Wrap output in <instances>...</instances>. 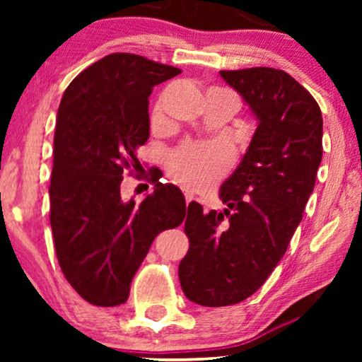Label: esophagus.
<instances>
[{"instance_id": "esophagus-1", "label": "esophagus", "mask_w": 362, "mask_h": 362, "mask_svg": "<svg viewBox=\"0 0 362 362\" xmlns=\"http://www.w3.org/2000/svg\"><path fill=\"white\" fill-rule=\"evenodd\" d=\"M185 199H186V202H191L192 199H194V194H192L191 191H185Z\"/></svg>"}]
</instances>
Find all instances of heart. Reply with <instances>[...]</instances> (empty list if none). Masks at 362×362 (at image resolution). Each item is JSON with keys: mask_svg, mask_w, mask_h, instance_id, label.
I'll return each mask as SVG.
<instances>
[{"mask_svg": "<svg viewBox=\"0 0 362 362\" xmlns=\"http://www.w3.org/2000/svg\"><path fill=\"white\" fill-rule=\"evenodd\" d=\"M161 103L153 108V123L161 122ZM232 163V150L224 143H185L168 158V170L182 186L202 189L211 186Z\"/></svg>", "mask_w": 362, "mask_h": 362, "instance_id": "obj_1", "label": "heart"}]
</instances>
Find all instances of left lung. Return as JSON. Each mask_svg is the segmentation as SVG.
I'll use <instances>...</instances> for the list:
<instances>
[{
	"mask_svg": "<svg viewBox=\"0 0 362 362\" xmlns=\"http://www.w3.org/2000/svg\"><path fill=\"white\" fill-rule=\"evenodd\" d=\"M219 74L259 125L221 186L226 209L187 207L189 250L177 272L187 300L202 306L240 303L265 284L301 222L323 158L320 105L290 74L272 67Z\"/></svg>",
	"mask_w": 362,
	"mask_h": 362,
	"instance_id": "obj_1",
	"label": "left lung"
}]
</instances>
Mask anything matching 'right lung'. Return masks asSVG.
Here are the masks:
<instances>
[{"label": "right lung", "mask_w": 362, "mask_h": 362, "mask_svg": "<svg viewBox=\"0 0 362 362\" xmlns=\"http://www.w3.org/2000/svg\"><path fill=\"white\" fill-rule=\"evenodd\" d=\"M180 69L115 52L82 71L64 92L49 187L59 265L88 303H125L130 284L160 232L185 221L180 187L156 182L141 204L123 201L127 170L150 136L148 97Z\"/></svg>", "instance_id": "1"}]
</instances>
